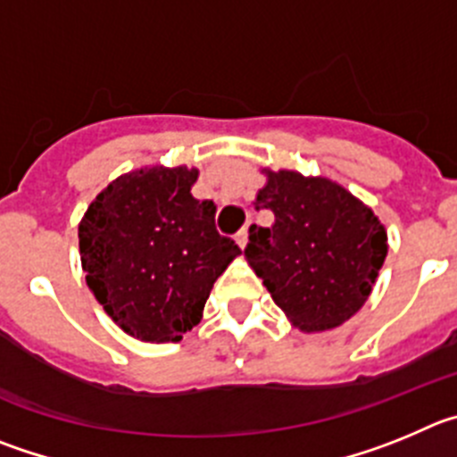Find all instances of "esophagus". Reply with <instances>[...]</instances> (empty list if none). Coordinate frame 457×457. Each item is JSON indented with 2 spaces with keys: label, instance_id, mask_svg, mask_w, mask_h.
I'll list each match as a JSON object with an SVG mask.
<instances>
[{
  "label": "esophagus",
  "instance_id": "obj_1",
  "mask_svg": "<svg viewBox=\"0 0 457 457\" xmlns=\"http://www.w3.org/2000/svg\"><path fill=\"white\" fill-rule=\"evenodd\" d=\"M237 244L241 245V248H245V244H248V228H244L237 234Z\"/></svg>",
  "mask_w": 457,
  "mask_h": 457
}]
</instances>
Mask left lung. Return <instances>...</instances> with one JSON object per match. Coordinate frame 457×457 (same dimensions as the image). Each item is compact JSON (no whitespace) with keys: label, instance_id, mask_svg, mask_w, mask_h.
<instances>
[{"label":"left lung","instance_id":"8db88e82","mask_svg":"<svg viewBox=\"0 0 457 457\" xmlns=\"http://www.w3.org/2000/svg\"><path fill=\"white\" fill-rule=\"evenodd\" d=\"M254 209L270 228L250 225L245 259L275 305L303 332L339 328L371 295L387 257V229L371 207L328 178L269 170Z\"/></svg>","mask_w":457,"mask_h":457}]
</instances>
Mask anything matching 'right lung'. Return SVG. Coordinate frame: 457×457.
I'll list each match as a JSON object with an SVG mask.
<instances>
[{"mask_svg":"<svg viewBox=\"0 0 457 457\" xmlns=\"http://www.w3.org/2000/svg\"><path fill=\"white\" fill-rule=\"evenodd\" d=\"M195 179L198 168L187 166L129 170L97 193L79 223L86 285L134 339H182L241 254L216 232V204L193 198Z\"/></svg>","mask_w":457,"mask_h":457,"instance_id":"obj_1","label":"right lung"}]
</instances>
